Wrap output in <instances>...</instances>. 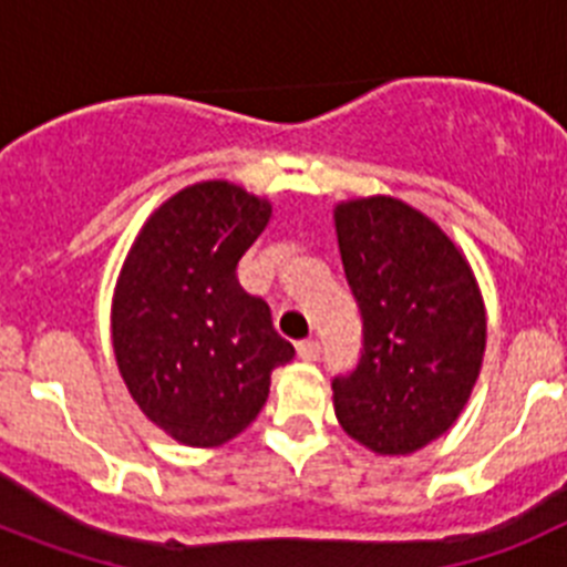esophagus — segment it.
Segmentation results:
<instances>
[{
  "label": "esophagus",
  "mask_w": 567,
  "mask_h": 567,
  "mask_svg": "<svg viewBox=\"0 0 567 567\" xmlns=\"http://www.w3.org/2000/svg\"><path fill=\"white\" fill-rule=\"evenodd\" d=\"M298 354L303 360H318L320 358V340L318 338H307L298 343Z\"/></svg>",
  "instance_id": "1"
}]
</instances>
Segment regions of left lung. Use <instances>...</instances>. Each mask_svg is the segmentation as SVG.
<instances>
[{
  "instance_id": "8db88e82",
  "label": "left lung",
  "mask_w": 567,
  "mask_h": 567,
  "mask_svg": "<svg viewBox=\"0 0 567 567\" xmlns=\"http://www.w3.org/2000/svg\"><path fill=\"white\" fill-rule=\"evenodd\" d=\"M360 318L358 369L332 380L334 414L378 454H412L452 429L480 378L485 307L452 238L420 209L374 195L334 207Z\"/></svg>"
}]
</instances>
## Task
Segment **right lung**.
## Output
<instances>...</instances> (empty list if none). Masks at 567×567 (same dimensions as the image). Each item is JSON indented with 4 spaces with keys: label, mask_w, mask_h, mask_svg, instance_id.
I'll list each match as a JSON object with an SVG mask.
<instances>
[{
    "label": "right lung",
    "mask_w": 567,
    "mask_h": 567,
    "mask_svg": "<svg viewBox=\"0 0 567 567\" xmlns=\"http://www.w3.org/2000/svg\"><path fill=\"white\" fill-rule=\"evenodd\" d=\"M269 202L229 182L175 193L150 215L113 295V352L158 429L209 449L240 434L295 346L269 303L238 284V260L269 224Z\"/></svg>",
    "instance_id": "obj_1"
}]
</instances>
